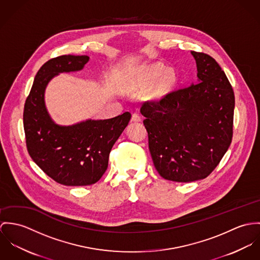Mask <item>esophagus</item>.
Listing matches in <instances>:
<instances>
[{
	"mask_svg": "<svg viewBox=\"0 0 260 260\" xmlns=\"http://www.w3.org/2000/svg\"><path fill=\"white\" fill-rule=\"evenodd\" d=\"M132 120H133V121H141V120H142V117H141V116H140L139 114L135 113V114L132 115Z\"/></svg>",
	"mask_w": 260,
	"mask_h": 260,
	"instance_id": "obj_1",
	"label": "esophagus"
}]
</instances>
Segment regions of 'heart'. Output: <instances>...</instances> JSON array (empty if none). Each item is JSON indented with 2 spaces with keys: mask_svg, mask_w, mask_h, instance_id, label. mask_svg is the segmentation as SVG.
I'll use <instances>...</instances> for the list:
<instances>
[{
  "mask_svg": "<svg viewBox=\"0 0 260 260\" xmlns=\"http://www.w3.org/2000/svg\"><path fill=\"white\" fill-rule=\"evenodd\" d=\"M167 71V68L157 62L148 67H142L138 69L134 75V83L138 87H144L158 80L150 89V96L152 99H161L173 87L176 81V76L173 71Z\"/></svg>",
  "mask_w": 260,
  "mask_h": 260,
  "instance_id": "b5f03b06",
  "label": "heart"
}]
</instances>
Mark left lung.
Listing matches in <instances>:
<instances>
[{
  "label": "left lung",
  "mask_w": 260,
  "mask_h": 260,
  "mask_svg": "<svg viewBox=\"0 0 260 260\" xmlns=\"http://www.w3.org/2000/svg\"><path fill=\"white\" fill-rule=\"evenodd\" d=\"M198 83L146 101L148 148L157 173L165 179L190 182L207 177L228 151L233 135L234 92L216 60L191 52Z\"/></svg>",
  "instance_id": "obj_1"
}]
</instances>
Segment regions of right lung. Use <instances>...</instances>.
Listing matches in <instances>:
<instances>
[{
    "label": "right lung",
    "mask_w": 260,
    "mask_h": 260,
    "mask_svg": "<svg viewBox=\"0 0 260 260\" xmlns=\"http://www.w3.org/2000/svg\"><path fill=\"white\" fill-rule=\"evenodd\" d=\"M87 56L64 55L45 62L36 75L24 108V129L29 156L58 183L90 185L100 180L109 165L113 145L128 124V112L109 119H87L62 126L53 121L45 106V89L59 73L76 72Z\"/></svg>",
    "instance_id": "1"
}]
</instances>
